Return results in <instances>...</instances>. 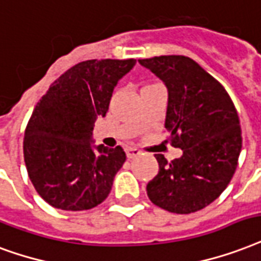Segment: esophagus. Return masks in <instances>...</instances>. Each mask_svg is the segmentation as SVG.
I'll return each instance as SVG.
<instances>
[{
    "mask_svg": "<svg viewBox=\"0 0 261 261\" xmlns=\"http://www.w3.org/2000/svg\"><path fill=\"white\" fill-rule=\"evenodd\" d=\"M126 154L128 159H134V157L139 156L141 154V150L137 148H127L126 149Z\"/></svg>",
    "mask_w": 261,
    "mask_h": 261,
    "instance_id": "1",
    "label": "esophagus"
}]
</instances>
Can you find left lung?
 I'll return each instance as SVG.
<instances>
[{
    "label": "left lung",
    "instance_id": "8db88e82",
    "mask_svg": "<svg viewBox=\"0 0 261 261\" xmlns=\"http://www.w3.org/2000/svg\"><path fill=\"white\" fill-rule=\"evenodd\" d=\"M168 90L166 128L184 154L167 162L154 154L159 174L146 186L149 200L172 214H192L218 198L236 172L242 148L241 126L230 95L186 56L138 60Z\"/></svg>",
    "mask_w": 261,
    "mask_h": 261
}]
</instances>
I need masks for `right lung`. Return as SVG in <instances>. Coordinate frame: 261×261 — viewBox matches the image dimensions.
<instances>
[{
  "label": "right lung",
  "mask_w": 261,
  "mask_h": 261,
  "mask_svg": "<svg viewBox=\"0 0 261 261\" xmlns=\"http://www.w3.org/2000/svg\"><path fill=\"white\" fill-rule=\"evenodd\" d=\"M128 60H86L51 83L24 131L23 153L34 188L63 211L104 201L126 162L123 148L91 145L97 117L107 115L113 89L135 65Z\"/></svg>",
  "instance_id": "right-lung-1"
}]
</instances>
